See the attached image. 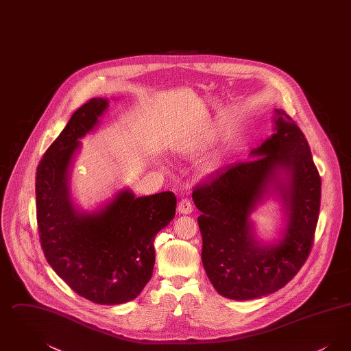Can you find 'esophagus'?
<instances>
[{"mask_svg": "<svg viewBox=\"0 0 351 351\" xmlns=\"http://www.w3.org/2000/svg\"><path fill=\"white\" fill-rule=\"evenodd\" d=\"M192 210H193V206H192L191 201L186 200V199L180 201V202L178 204V212H179V215H191Z\"/></svg>", "mask_w": 351, "mask_h": 351, "instance_id": "esophagus-1", "label": "esophagus"}]
</instances>
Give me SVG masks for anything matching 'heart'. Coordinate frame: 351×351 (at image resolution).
Masks as SVG:
<instances>
[{
	"label": "heart",
	"instance_id": "obj_1",
	"mask_svg": "<svg viewBox=\"0 0 351 351\" xmlns=\"http://www.w3.org/2000/svg\"><path fill=\"white\" fill-rule=\"evenodd\" d=\"M210 139L208 136H204L202 139H195L193 142H188V143H184L176 147V151L183 155V156H192L195 154H199L201 150H204L208 145H209ZM206 171L209 169V167H204Z\"/></svg>",
	"mask_w": 351,
	"mask_h": 351
}]
</instances>
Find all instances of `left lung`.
Segmentation results:
<instances>
[{"mask_svg": "<svg viewBox=\"0 0 351 351\" xmlns=\"http://www.w3.org/2000/svg\"><path fill=\"white\" fill-rule=\"evenodd\" d=\"M274 133L237 163L197 186L192 199L205 272L218 293L252 300L283 288L305 263L317 225L321 179L295 121L275 109ZM281 201L285 225L272 243L254 233L252 213L268 198Z\"/></svg>", "mask_w": 351, "mask_h": 351, "instance_id": "8db88e82", "label": "left lung"}]
</instances>
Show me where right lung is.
Segmentation results:
<instances>
[{"mask_svg": "<svg viewBox=\"0 0 351 351\" xmlns=\"http://www.w3.org/2000/svg\"><path fill=\"white\" fill-rule=\"evenodd\" d=\"M109 100L79 108L36 169L35 199L40 245L52 269L86 300L116 305L132 301L149 283L154 239L175 217L172 192L136 197L122 188L93 210L71 195V173L82 139L92 133Z\"/></svg>", "mask_w": 351, "mask_h": 351, "instance_id": "obj_1", "label": "right lung"}]
</instances>
